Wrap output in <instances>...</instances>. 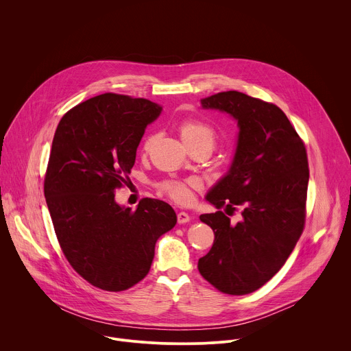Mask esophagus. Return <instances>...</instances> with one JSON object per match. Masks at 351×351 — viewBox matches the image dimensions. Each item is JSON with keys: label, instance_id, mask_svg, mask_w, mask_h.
I'll return each mask as SVG.
<instances>
[{"label": "esophagus", "instance_id": "1", "mask_svg": "<svg viewBox=\"0 0 351 351\" xmlns=\"http://www.w3.org/2000/svg\"><path fill=\"white\" fill-rule=\"evenodd\" d=\"M189 221H190V215L187 213H184V211L178 213V222L179 223H187Z\"/></svg>", "mask_w": 351, "mask_h": 351}]
</instances>
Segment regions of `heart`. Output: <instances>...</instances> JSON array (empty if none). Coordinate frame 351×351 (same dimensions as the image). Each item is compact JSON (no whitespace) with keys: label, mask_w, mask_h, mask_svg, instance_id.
<instances>
[{"label":"heart","mask_w":351,"mask_h":351,"mask_svg":"<svg viewBox=\"0 0 351 351\" xmlns=\"http://www.w3.org/2000/svg\"><path fill=\"white\" fill-rule=\"evenodd\" d=\"M179 132H180L182 140L187 147H191L195 144H206L213 149L217 143L215 130L206 122H202L198 119H184L179 126ZM154 140H156V134L145 136L143 141V152L147 153L148 149L152 148ZM198 186L199 183L195 179L165 180L160 184V189L162 193H165L172 199H175V202L187 203L191 198V189H195Z\"/></svg>","instance_id":"obj_1"}]
</instances>
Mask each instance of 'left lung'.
<instances>
[{"label": "left lung", "mask_w": 351, "mask_h": 351, "mask_svg": "<svg viewBox=\"0 0 351 351\" xmlns=\"http://www.w3.org/2000/svg\"><path fill=\"white\" fill-rule=\"evenodd\" d=\"M237 121L239 138L229 172L210 190L217 213L199 215L215 239L198 260V271L226 294H248L265 285L286 263L306 222L308 160L303 140L272 103L240 91L202 99ZM242 210L236 226L220 208Z\"/></svg>", "instance_id": "1"}]
</instances>
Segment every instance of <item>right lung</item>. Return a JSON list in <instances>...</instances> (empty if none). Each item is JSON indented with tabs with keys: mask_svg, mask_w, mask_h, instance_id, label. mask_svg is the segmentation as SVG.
<instances>
[{
	"mask_svg": "<svg viewBox=\"0 0 351 351\" xmlns=\"http://www.w3.org/2000/svg\"><path fill=\"white\" fill-rule=\"evenodd\" d=\"M162 107L106 93L69 110L58 123L44 195L62 253L93 286L122 291L149 271L157 240L176 225L173 208L143 198L136 210L115 203L136 149Z\"/></svg>",
	"mask_w": 351,
	"mask_h": 351,
	"instance_id": "right-lung-1",
	"label": "right lung"
}]
</instances>
